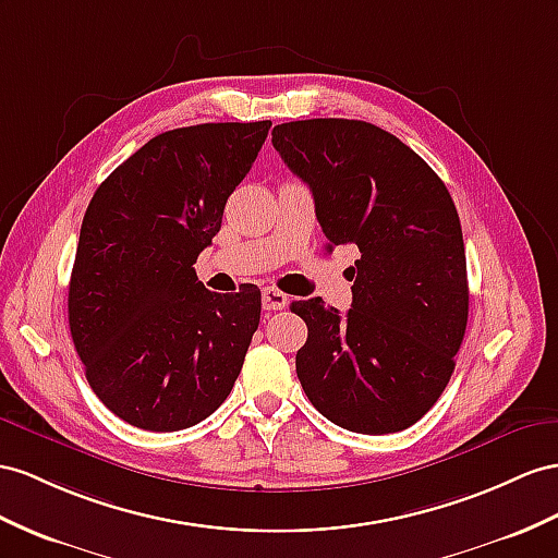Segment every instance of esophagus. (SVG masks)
<instances>
[{
	"label": "esophagus",
	"instance_id": "34e87169",
	"mask_svg": "<svg viewBox=\"0 0 558 558\" xmlns=\"http://www.w3.org/2000/svg\"><path fill=\"white\" fill-rule=\"evenodd\" d=\"M262 304H264V311H282L290 304V296L276 288H266L262 292Z\"/></svg>",
	"mask_w": 558,
	"mask_h": 558
}]
</instances>
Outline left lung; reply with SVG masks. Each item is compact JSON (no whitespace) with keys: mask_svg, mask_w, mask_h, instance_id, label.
<instances>
[{"mask_svg":"<svg viewBox=\"0 0 558 558\" xmlns=\"http://www.w3.org/2000/svg\"><path fill=\"white\" fill-rule=\"evenodd\" d=\"M274 148L311 189L325 250L361 252L347 316L320 296L292 304L308 327L296 377L337 426L403 432L448 387L466 330V256L452 197L415 150L369 122H284Z\"/></svg>","mask_w":558,"mask_h":558,"instance_id":"8db88e82","label":"left lung"}]
</instances>
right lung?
<instances>
[{
	"label": "right lung",
	"mask_w": 558,
	"mask_h": 558,
	"mask_svg": "<svg viewBox=\"0 0 558 558\" xmlns=\"http://www.w3.org/2000/svg\"><path fill=\"white\" fill-rule=\"evenodd\" d=\"M270 130L209 122L150 138L98 185L80 231L68 323L89 387L146 432L209 417L240 375L262 292H209L197 254Z\"/></svg>",
	"instance_id": "obj_1"
}]
</instances>
